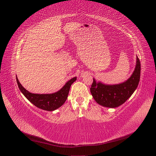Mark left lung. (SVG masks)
Wrapping results in <instances>:
<instances>
[{
  "label": "left lung",
  "instance_id": "obj_1",
  "mask_svg": "<svg viewBox=\"0 0 156 156\" xmlns=\"http://www.w3.org/2000/svg\"><path fill=\"white\" fill-rule=\"evenodd\" d=\"M140 76V62L136 56L134 72L126 81L119 84L106 85L93 79L90 92L96 101L103 107L115 108L123 104L137 87Z\"/></svg>",
  "mask_w": 156,
  "mask_h": 156
}]
</instances>
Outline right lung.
Segmentation results:
<instances>
[{
    "label": "right lung",
    "mask_w": 156,
    "mask_h": 156,
    "mask_svg": "<svg viewBox=\"0 0 156 156\" xmlns=\"http://www.w3.org/2000/svg\"><path fill=\"white\" fill-rule=\"evenodd\" d=\"M77 77H73L70 79L60 90L53 94H32L27 91L23 87L16 76L17 83L19 88L23 94L28 100H29L32 104L41 109L48 111H53L56 108L62 106L66 101L70 87L72 83L76 81Z\"/></svg>",
    "instance_id": "add662e5"
}]
</instances>
